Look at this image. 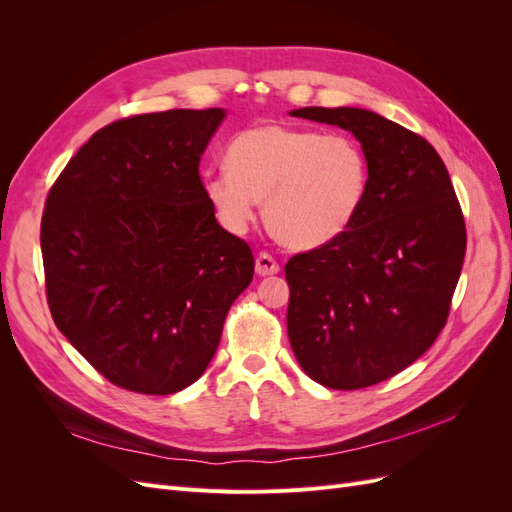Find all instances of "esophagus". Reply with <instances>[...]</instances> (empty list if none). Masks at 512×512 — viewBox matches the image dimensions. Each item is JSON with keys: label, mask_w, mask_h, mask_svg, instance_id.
Masks as SVG:
<instances>
[{"label": "esophagus", "mask_w": 512, "mask_h": 512, "mask_svg": "<svg viewBox=\"0 0 512 512\" xmlns=\"http://www.w3.org/2000/svg\"><path fill=\"white\" fill-rule=\"evenodd\" d=\"M256 273L262 277L280 273V262H277L269 252H260L256 256Z\"/></svg>", "instance_id": "esophagus-1"}]
</instances>
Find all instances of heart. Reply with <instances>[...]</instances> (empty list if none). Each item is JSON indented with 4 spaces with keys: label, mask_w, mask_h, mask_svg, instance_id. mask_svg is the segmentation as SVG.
I'll return each mask as SVG.
<instances>
[{
    "label": "heart",
    "mask_w": 512,
    "mask_h": 512,
    "mask_svg": "<svg viewBox=\"0 0 512 512\" xmlns=\"http://www.w3.org/2000/svg\"><path fill=\"white\" fill-rule=\"evenodd\" d=\"M226 166L205 181L218 218L235 232L256 218L288 247H316L335 239L359 213L369 181L363 149L348 136L262 123L232 138Z\"/></svg>",
    "instance_id": "1"
}]
</instances>
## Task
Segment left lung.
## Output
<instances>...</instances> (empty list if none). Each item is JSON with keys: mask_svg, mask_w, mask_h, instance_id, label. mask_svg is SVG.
<instances>
[{"mask_svg": "<svg viewBox=\"0 0 512 512\" xmlns=\"http://www.w3.org/2000/svg\"><path fill=\"white\" fill-rule=\"evenodd\" d=\"M356 136L369 166L352 224L286 262L288 337L305 374L337 391L389 380L436 342L451 314L466 222L423 136L365 108L292 111Z\"/></svg>", "mask_w": 512, "mask_h": 512, "instance_id": "left-lung-1", "label": "left lung"}]
</instances>
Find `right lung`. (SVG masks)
Instances as JSON below:
<instances>
[{
	"instance_id": "obj_1",
	"label": "right lung",
	"mask_w": 512,
	"mask_h": 512,
	"mask_svg": "<svg viewBox=\"0 0 512 512\" xmlns=\"http://www.w3.org/2000/svg\"><path fill=\"white\" fill-rule=\"evenodd\" d=\"M222 119V108H173L108 123L46 196L51 316L119 389L170 395L196 382L254 277L250 245L215 220L198 173Z\"/></svg>"
}]
</instances>
